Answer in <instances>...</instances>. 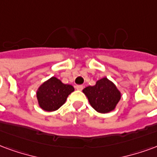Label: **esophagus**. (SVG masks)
Listing matches in <instances>:
<instances>
[{
	"instance_id": "34e87169",
	"label": "esophagus",
	"mask_w": 157,
	"mask_h": 157,
	"mask_svg": "<svg viewBox=\"0 0 157 157\" xmlns=\"http://www.w3.org/2000/svg\"><path fill=\"white\" fill-rule=\"evenodd\" d=\"M75 88H76V90H82V89H83V86H82V85H77V86H75Z\"/></svg>"
}]
</instances>
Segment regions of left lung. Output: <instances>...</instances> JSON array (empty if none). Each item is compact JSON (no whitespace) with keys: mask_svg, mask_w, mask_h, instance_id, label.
<instances>
[{"mask_svg":"<svg viewBox=\"0 0 157 157\" xmlns=\"http://www.w3.org/2000/svg\"><path fill=\"white\" fill-rule=\"evenodd\" d=\"M90 105L100 113L113 111L121 99V92L112 82L106 77L97 81L93 86H87L82 90Z\"/></svg>","mask_w":157,"mask_h":157,"instance_id":"obj_1","label":"left lung"}]
</instances>
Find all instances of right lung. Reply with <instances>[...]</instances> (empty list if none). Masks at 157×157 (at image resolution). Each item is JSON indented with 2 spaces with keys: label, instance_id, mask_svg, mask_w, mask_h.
Masks as SVG:
<instances>
[{
  "label": "right lung",
  "instance_id": "1",
  "mask_svg": "<svg viewBox=\"0 0 157 157\" xmlns=\"http://www.w3.org/2000/svg\"><path fill=\"white\" fill-rule=\"evenodd\" d=\"M73 91L72 86L63 84L59 79L53 76L38 88L36 91L38 104L44 111H56L66 102L67 96Z\"/></svg>",
  "mask_w": 157,
  "mask_h": 157
}]
</instances>
